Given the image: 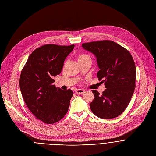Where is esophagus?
I'll return each mask as SVG.
<instances>
[{"label":"esophagus","mask_w":156,"mask_h":156,"mask_svg":"<svg viewBox=\"0 0 156 156\" xmlns=\"http://www.w3.org/2000/svg\"><path fill=\"white\" fill-rule=\"evenodd\" d=\"M75 92L78 94H83L85 92V90H83V89H78V90H76L75 91Z\"/></svg>","instance_id":"34e87169"}]
</instances>
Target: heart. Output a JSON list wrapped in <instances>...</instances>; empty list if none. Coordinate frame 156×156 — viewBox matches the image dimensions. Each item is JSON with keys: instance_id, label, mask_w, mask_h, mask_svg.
Wrapping results in <instances>:
<instances>
[{"instance_id": "heart-1", "label": "heart", "mask_w": 156, "mask_h": 156, "mask_svg": "<svg viewBox=\"0 0 156 156\" xmlns=\"http://www.w3.org/2000/svg\"><path fill=\"white\" fill-rule=\"evenodd\" d=\"M88 57V55H84V54H81V55H80L79 57H78V60H79V59H81V58H84V57Z\"/></svg>"}]
</instances>
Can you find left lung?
Returning <instances> with one entry per match:
<instances>
[{
  "label": "left lung",
  "instance_id": "8db88e82",
  "mask_svg": "<svg viewBox=\"0 0 156 156\" xmlns=\"http://www.w3.org/2000/svg\"><path fill=\"white\" fill-rule=\"evenodd\" d=\"M82 48L95 55L99 69L97 76L103 80L106 88L101 95L92 91L94 98L90 104L91 111L103 119L119 116L129 104L135 88L136 66L131 54L107 40L83 43Z\"/></svg>",
  "mask_w": 156,
  "mask_h": 156
}]
</instances>
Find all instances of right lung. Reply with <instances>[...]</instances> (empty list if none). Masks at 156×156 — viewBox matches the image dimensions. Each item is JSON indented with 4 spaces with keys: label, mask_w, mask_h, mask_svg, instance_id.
<instances>
[{
    "label": "right lung",
    "mask_w": 156,
    "mask_h": 156,
    "mask_svg": "<svg viewBox=\"0 0 156 156\" xmlns=\"http://www.w3.org/2000/svg\"><path fill=\"white\" fill-rule=\"evenodd\" d=\"M74 48L75 45L42 46L30 54L21 71L22 96L31 113L45 123L58 122L69 110L73 93L57 88L54 78L61 73L65 58Z\"/></svg>",
    "instance_id": "right-lung-1"
}]
</instances>
